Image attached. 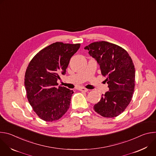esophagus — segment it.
<instances>
[{
    "label": "esophagus",
    "mask_w": 156,
    "mask_h": 156,
    "mask_svg": "<svg viewBox=\"0 0 156 156\" xmlns=\"http://www.w3.org/2000/svg\"><path fill=\"white\" fill-rule=\"evenodd\" d=\"M78 90H80V91H82V92H87L88 91V90L85 87H80L78 88Z\"/></svg>",
    "instance_id": "34e87169"
}]
</instances>
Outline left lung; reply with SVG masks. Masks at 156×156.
<instances>
[{"instance_id": "obj_1", "label": "left lung", "mask_w": 156, "mask_h": 156, "mask_svg": "<svg viewBox=\"0 0 156 156\" xmlns=\"http://www.w3.org/2000/svg\"><path fill=\"white\" fill-rule=\"evenodd\" d=\"M84 49L100 65L109 88L94 110L104 117H117L128 105L134 92L135 69L132 59L124 49L107 41L93 42Z\"/></svg>"}]
</instances>
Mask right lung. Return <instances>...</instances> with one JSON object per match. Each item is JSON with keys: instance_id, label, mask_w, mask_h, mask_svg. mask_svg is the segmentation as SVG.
I'll list each match as a JSON object with an SVG mask.
<instances>
[{"instance_id": "right-lung-1", "label": "right lung", "mask_w": 156, "mask_h": 156, "mask_svg": "<svg viewBox=\"0 0 156 156\" xmlns=\"http://www.w3.org/2000/svg\"><path fill=\"white\" fill-rule=\"evenodd\" d=\"M80 44L53 43L40 51L30 61L25 76L30 104L37 116L46 122L60 119L70 107L73 91L57 87L60 75L66 73L71 57Z\"/></svg>"}]
</instances>
